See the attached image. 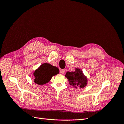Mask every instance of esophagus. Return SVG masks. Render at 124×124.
<instances>
[{"instance_id": "1", "label": "esophagus", "mask_w": 124, "mask_h": 124, "mask_svg": "<svg viewBox=\"0 0 124 124\" xmlns=\"http://www.w3.org/2000/svg\"><path fill=\"white\" fill-rule=\"evenodd\" d=\"M65 72V69H62L61 70V73L62 74H64Z\"/></svg>"}]
</instances>
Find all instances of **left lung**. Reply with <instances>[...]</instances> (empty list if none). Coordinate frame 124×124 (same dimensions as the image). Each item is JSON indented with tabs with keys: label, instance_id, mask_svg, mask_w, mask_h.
Here are the masks:
<instances>
[{
	"label": "left lung",
	"instance_id": "obj_1",
	"mask_svg": "<svg viewBox=\"0 0 124 124\" xmlns=\"http://www.w3.org/2000/svg\"><path fill=\"white\" fill-rule=\"evenodd\" d=\"M65 77L69 82V84L74 88H83L88 83L87 78L80 68H76L74 71H67Z\"/></svg>",
	"mask_w": 124,
	"mask_h": 124
}]
</instances>
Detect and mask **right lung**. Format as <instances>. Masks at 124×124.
Here are the masks:
<instances>
[{"instance_id":"add662e5","label":"right lung","mask_w":124,"mask_h":124,"mask_svg":"<svg viewBox=\"0 0 124 124\" xmlns=\"http://www.w3.org/2000/svg\"><path fill=\"white\" fill-rule=\"evenodd\" d=\"M59 72V69L48 63H43L33 73V82L37 84L43 85L50 82L52 78Z\"/></svg>"}]
</instances>
